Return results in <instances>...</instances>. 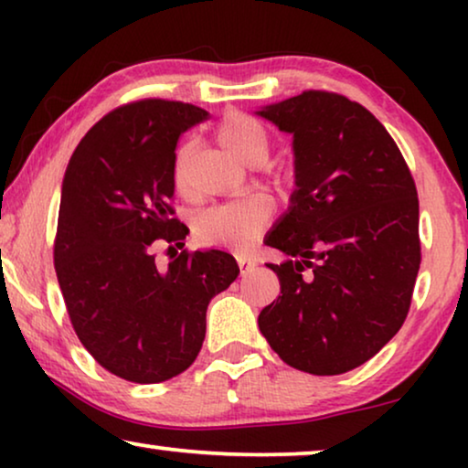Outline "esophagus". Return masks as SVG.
Listing matches in <instances>:
<instances>
[{"label": "esophagus", "instance_id": "esophagus-1", "mask_svg": "<svg viewBox=\"0 0 468 468\" xmlns=\"http://www.w3.org/2000/svg\"><path fill=\"white\" fill-rule=\"evenodd\" d=\"M236 261H239V266H240V272L245 274L249 268L253 266V260H249V258H245V255H239V258H236Z\"/></svg>", "mask_w": 468, "mask_h": 468}]
</instances>
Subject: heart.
Listing matches in <instances>:
<instances>
[{"mask_svg":"<svg viewBox=\"0 0 468 468\" xmlns=\"http://www.w3.org/2000/svg\"><path fill=\"white\" fill-rule=\"evenodd\" d=\"M217 143L229 155L247 165H260L271 153V136L266 127L258 121L240 112H229L217 127ZM187 146L178 149L175 162V185L183 189V164ZM283 183V178H277ZM272 217V202L266 196L251 194L236 200L217 204L204 210L196 219V239L210 247L247 249L264 232Z\"/></svg>","mask_w":468,"mask_h":468,"instance_id":"heart-1","label":"heart"}]
</instances>
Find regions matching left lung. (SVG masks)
Wrapping results in <instances>:
<instances>
[{
    "mask_svg": "<svg viewBox=\"0 0 468 468\" xmlns=\"http://www.w3.org/2000/svg\"><path fill=\"white\" fill-rule=\"evenodd\" d=\"M255 114L292 133L296 189L266 236L287 255L260 332L281 360L341 375L405 322L420 271V204L386 127L343 95L304 91Z\"/></svg>",
    "mask_w": 468,
    "mask_h": 468,
    "instance_id": "left-lung-1",
    "label": "left lung"
}]
</instances>
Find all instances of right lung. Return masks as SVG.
<instances>
[{
    "label": "right lung",
    "mask_w": 468,
    "mask_h": 468,
    "mask_svg": "<svg viewBox=\"0 0 468 468\" xmlns=\"http://www.w3.org/2000/svg\"><path fill=\"white\" fill-rule=\"evenodd\" d=\"M208 117L202 108L140 100L100 119L69 157L61 185L55 271L76 336L121 379L159 383L187 370L207 335L213 296L239 277L219 249L181 251L175 149ZM165 241L175 261L159 269Z\"/></svg>",
    "instance_id": "obj_1"
}]
</instances>
